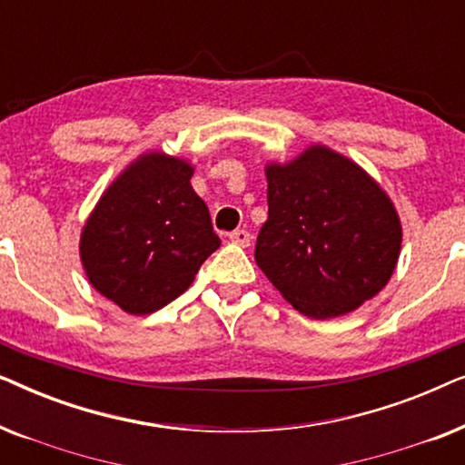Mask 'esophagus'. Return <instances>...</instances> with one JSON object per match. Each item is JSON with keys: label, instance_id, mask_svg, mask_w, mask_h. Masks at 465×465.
Masks as SVG:
<instances>
[{"label": "esophagus", "instance_id": "esophagus-1", "mask_svg": "<svg viewBox=\"0 0 465 465\" xmlns=\"http://www.w3.org/2000/svg\"><path fill=\"white\" fill-rule=\"evenodd\" d=\"M231 241L234 245H241V247H247L252 243V234L247 232V231H243V228H239V231H234V232H231Z\"/></svg>", "mask_w": 465, "mask_h": 465}]
</instances>
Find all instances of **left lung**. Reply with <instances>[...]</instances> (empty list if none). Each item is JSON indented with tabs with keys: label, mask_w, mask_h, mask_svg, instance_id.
I'll return each mask as SVG.
<instances>
[{
	"label": "left lung",
	"mask_w": 465,
	"mask_h": 465,
	"mask_svg": "<svg viewBox=\"0 0 465 465\" xmlns=\"http://www.w3.org/2000/svg\"><path fill=\"white\" fill-rule=\"evenodd\" d=\"M269 220L256 264L292 307L313 320L377 296L396 269L402 228L387 194L349 158L313 145L269 164Z\"/></svg>",
	"instance_id": "8db88e82"
}]
</instances>
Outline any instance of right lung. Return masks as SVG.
Instances as JSON below:
<instances>
[{
    "label": "right lung",
    "instance_id": "add662e5",
    "mask_svg": "<svg viewBox=\"0 0 465 465\" xmlns=\"http://www.w3.org/2000/svg\"><path fill=\"white\" fill-rule=\"evenodd\" d=\"M193 167L152 152L101 196L80 239L88 282L131 315L175 301L220 247Z\"/></svg>",
    "mask_w": 465,
    "mask_h": 465
}]
</instances>
